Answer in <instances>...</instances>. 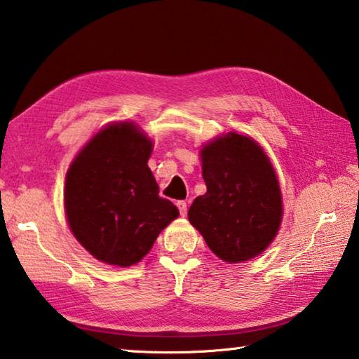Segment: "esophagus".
I'll return each instance as SVG.
<instances>
[{
  "instance_id": "obj_1",
  "label": "esophagus",
  "mask_w": 359,
  "mask_h": 359,
  "mask_svg": "<svg viewBox=\"0 0 359 359\" xmlns=\"http://www.w3.org/2000/svg\"><path fill=\"white\" fill-rule=\"evenodd\" d=\"M177 208H179L180 215H182V217H185V215H187V212H188L187 203H185V201H177Z\"/></svg>"
}]
</instances>
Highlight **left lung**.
<instances>
[{
	"instance_id": "8db88e82",
	"label": "left lung",
	"mask_w": 359,
	"mask_h": 359,
	"mask_svg": "<svg viewBox=\"0 0 359 359\" xmlns=\"http://www.w3.org/2000/svg\"><path fill=\"white\" fill-rule=\"evenodd\" d=\"M208 191L188 210V220L218 258H255L276 238L282 220L277 175L263 149L238 133L215 139L201 151Z\"/></svg>"
}]
</instances>
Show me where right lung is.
<instances>
[{"label":"right lung","mask_w":359,"mask_h":359,"mask_svg":"<svg viewBox=\"0 0 359 359\" xmlns=\"http://www.w3.org/2000/svg\"><path fill=\"white\" fill-rule=\"evenodd\" d=\"M150 154V139L123 121L101 130L66 175L69 228L102 263L136 264L179 217V209L158 194L160 188L147 166Z\"/></svg>","instance_id":"obj_1"}]
</instances>
